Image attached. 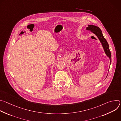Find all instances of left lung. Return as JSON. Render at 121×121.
Returning a JSON list of instances; mask_svg holds the SVG:
<instances>
[{"instance_id":"left-lung-1","label":"left lung","mask_w":121,"mask_h":121,"mask_svg":"<svg viewBox=\"0 0 121 121\" xmlns=\"http://www.w3.org/2000/svg\"><path fill=\"white\" fill-rule=\"evenodd\" d=\"M86 30H90L91 32L95 34L97 36L100 42L101 43L103 49L105 53L106 56L109 58L110 60V64L112 62V57H111V53L109 49V45L107 43L106 40L104 38V36H103V34L101 30L99 27L92 25H89L88 27L86 28Z\"/></svg>"}]
</instances>
